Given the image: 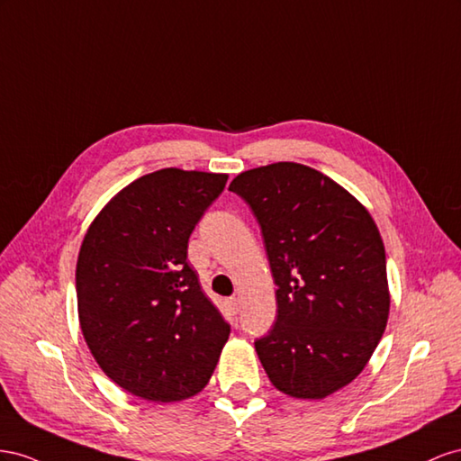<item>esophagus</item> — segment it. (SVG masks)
<instances>
[{
  "instance_id": "34e87169",
  "label": "esophagus",
  "mask_w": 461,
  "mask_h": 461,
  "mask_svg": "<svg viewBox=\"0 0 461 461\" xmlns=\"http://www.w3.org/2000/svg\"><path fill=\"white\" fill-rule=\"evenodd\" d=\"M226 305H228V309H230V312H238L240 311V305H241V301L238 299V297H230L228 301H226Z\"/></svg>"
}]
</instances>
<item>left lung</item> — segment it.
I'll use <instances>...</instances> for the list:
<instances>
[{"instance_id": "obj_1", "label": "left lung", "mask_w": 461, "mask_h": 461, "mask_svg": "<svg viewBox=\"0 0 461 461\" xmlns=\"http://www.w3.org/2000/svg\"><path fill=\"white\" fill-rule=\"evenodd\" d=\"M230 189L255 212L278 285V319L255 341L258 359L287 396H330L359 376L388 322L376 223L348 189L303 164L247 169Z\"/></svg>"}]
</instances>
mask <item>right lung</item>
<instances>
[{"instance_id": "right-lung-1", "label": "right lung", "mask_w": 461, "mask_h": 461, "mask_svg": "<svg viewBox=\"0 0 461 461\" xmlns=\"http://www.w3.org/2000/svg\"><path fill=\"white\" fill-rule=\"evenodd\" d=\"M226 181L158 169L113 194L85 233L78 324L100 369L133 396L187 400L216 369L230 326L189 267L187 243Z\"/></svg>"}]
</instances>
